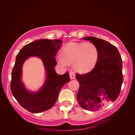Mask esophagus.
Segmentation results:
<instances>
[{"mask_svg": "<svg viewBox=\"0 0 135 135\" xmlns=\"http://www.w3.org/2000/svg\"><path fill=\"white\" fill-rule=\"evenodd\" d=\"M70 77L71 79H74L75 78V72H73V71H71L70 72Z\"/></svg>", "mask_w": 135, "mask_h": 135, "instance_id": "1", "label": "esophagus"}]
</instances>
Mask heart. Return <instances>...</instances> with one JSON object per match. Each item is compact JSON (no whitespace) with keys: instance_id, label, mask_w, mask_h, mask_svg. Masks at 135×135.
Segmentation results:
<instances>
[{"instance_id":"1","label":"heart","mask_w":135,"mask_h":135,"mask_svg":"<svg viewBox=\"0 0 135 135\" xmlns=\"http://www.w3.org/2000/svg\"><path fill=\"white\" fill-rule=\"evenodd\" d=\"M98 58V50L93 43L70 42L62 49L58 61L64 66L74 63V68L80 73L91 71L95 66Z\"/></svg>"}]
</instances>
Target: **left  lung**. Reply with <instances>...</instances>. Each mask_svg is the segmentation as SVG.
Here are the masks:
<instances>
[{"instance_id": "8db88e82", "label": "left lung", "mask_w": 135, "mask_h": 135, "mask_svg": "<svg viewBox=\"0 0 135 135\" xmlns=\"http://www.w3.org/2000/svg\"><path fill=\"white\" fill-rule=\"evenodd\" d=\"M83 38L95 45L98 58L91 72L75 75L79 83L77 100L84 109L97 111L119 97L123 82L122 61L119 51L110 43L94 37Z\"/></svg>"}]
</instances>
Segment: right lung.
Returning <instances> with one entry per match:
<instances>
[{
    "label": "right lung",
    "instance_id": "add662e5",
    "mask_svg": "<svg viewBox=\"0 0 135 135\" xmlns=\"http://www.w3.org/2000/svg\"><path fill=\"white\" fill-rule=\"evenodd\" d=\"M61 42L60 39L38 40L25 45L16 56L12 72L11 90L17 102L30 112H42L52 107L60 91L70 80L68 72L58 75L55 70L57 64L55 56ZM31 56L41 59L47 75L44 86L37 92L27 91L21 80L22 64Z\"/></svg>",
    "mask_w": 135,
    "mask_h": 135
}]
</instances>
